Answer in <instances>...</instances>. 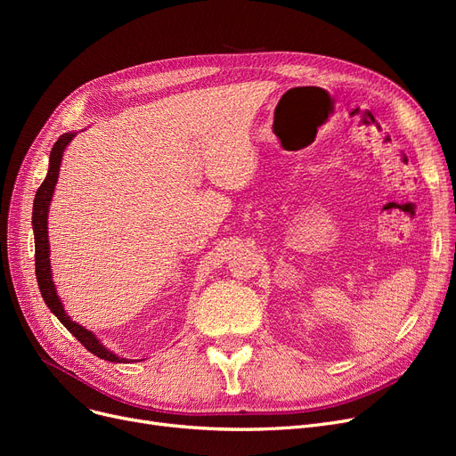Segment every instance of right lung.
Wrapping results in <instances>:
<instances>
[{
  "label": "right lung",
  "instance_id": "right-lung-1",
  "mask_svg": "<svg viewBox=\"0 0 456 456\" xmlns=\"http://www.w3.org/2000/svg\"><path fill=\"white\" fill-rule=\"evenodd\" d=\"M76 136V133H64L52 148L50 153V170H47V175L40 188L37 190L35 203H33V231H35V272H37V281H38V289L40 294L47 305V308L57 316V320L71 332L74 337L95 356L103 358V361L109 362H127V358H119L112 351H109L98 338L95 334L85 329L83 325L71 322L69 316L66 314V310L57 296L55 284L52 279V260H50V240H47V212H50V203L55 191V184L59 179V170H61V160L62 153L66 150L71 138ZM138 362V361H136Z\"/></svg>",
  "mask_w": 456,
  "mask_h": 456
}]
</instances>
